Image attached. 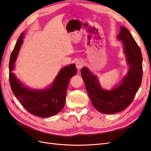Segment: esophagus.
Here are the masks:
<instances>
[{
  "label": "esophagus",
  "mask_w": 151,
  "mask_h": 151,
  "mask_svg": "<svg viewBox=\"0 0 151 151\" xmlns=\"http://www.w3.org/2000/svg\"><path fill=\"white\" fill-rule=\"evenodd\" d=\"M76 65V67L77 69L80 70V69H81V68L84 67V63L83 61H82V60H78V61H77Z\"/></svg>",
  "instance_id": "1"
}]
</instances>
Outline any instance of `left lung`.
<instances>
[{
  "instance_id": "1",
  "label": "left lung",
  "mask_w": 151,
  "mask_h": 151,
  "mask_svg": "<svg viewBox=\"0 0 151 151\" xmlns=\"http://www.w3.org/2000/svg\"><path fill=\"white\" fill-rule=\"evenodd\" d=\"M118 38L124 45V52L130 69L120 85L111 91H104L92 73L86 67L81 69V76L93 106L104 114L120 112L133 101L142 79V56L141 50L129 31L123 26Z\"/></svg>"
}]
</instances>
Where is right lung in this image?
Returning a JSON list of instances; mask_svg holds the SVG:
<instances>
[{
	"label": "right lung",
	"instance_id": "obj_1",
	"mask_svg": "<svg viewBox=\"0 0 151 151\" xmlns=\"http://www.w3.org/2000/svg\"><path fill=\"white\" fill-rule=\"evenodd\" d=\"M23 35V33L20 35L10 57L9 83L11 89L22 106L32 115L42 118L52 116L64 107L67 89L70 78L77 74L76 67L75 64H71L63 68L48 89L31 90L26 88L12 72L22 43Z\"/></svg>",
	"mask_w": 151,
	"mask_h": 151
}]
</instances>
